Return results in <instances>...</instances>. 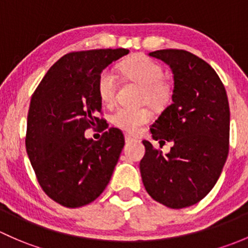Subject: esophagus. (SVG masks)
Listing matches in <instances>:
<instances>
[{"label": "esophagus", "instance_id": "esophagus-1", "mask_svg": "<svg viewBox=\"0 0 248 248\" xmlns=\"http://www.w3.org/2000/svg\"><path fill=\"white\" fill-rule=\"evenodd\" d=\"M124 137H125V142H126V143H130V142L135 141L134 137L130 136V135H127V134H125V135H124Z\"/></svg>", "mask_w": 248, "mask_h": 248}]
</instances>
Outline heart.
<instances>
[{
    "instance_id": "heart-1",
    "label": "heart",
    "mask_w": 248,
    "mask_h": 248,
    "mask_svg": "<svg viewBox=\"0 0 248 248\" xmlns=\"http://www.w3.org/2000/svg\"><path fill=\"white\" fill-rule=\"evenodd\" d=\"M121 70L130 80H134L143 86L142 100L147 101L154 107H161L170 99V89L163 82V69L159 63L145 56H135L122 63ZM116 71L112 68L104 69L98 78V94L101 101L109 105L114 101L117 93ZM111 123L114 126L129 132L136 134L143 124L150 119L148 108H127L118 107L111 114Z\"/></svg>"
}]
</instances>
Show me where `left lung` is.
<instances>
[{"label":"left lung","mask_w":248,"mask_h":248,"mask_svg":"<svg viewBox=\"0 0 248 248\" xmlns=\"http://www.w3.org/2000/svg\"><path fill=\"white\" fill-rule=\"evenodd\" d=\"M149 56L163 61L173 73L172 104L150 127L162 155L149 141L140 162L150 197L172 209L203 200L221 175L229 152V104L218 75L205 61L185 50H157Z\"/></svg>","instance_id":"1"}]
</instances>
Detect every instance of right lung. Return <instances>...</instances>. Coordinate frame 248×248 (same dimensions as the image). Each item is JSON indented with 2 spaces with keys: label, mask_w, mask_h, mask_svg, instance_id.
Returning a JSON list of instances; mask_svg holds the SVG:
<instances>
[{
  "label": "right lung",
  "mask_w": 248,
  "mask_h": 248,
  "mask_svg": "<svg viewBox=\"0 0 248 248\" xmlns=\"http://www.w3.org/2000/svg\"><path fill=\"white\" fill-rule=\"evenodd\" d=\"M126 48L69 52L52 65L31 99L26 150L43 191L58 204L80 208L105 190L124 147L117 127H103L100 140L86 139L99 118L98 78Z\"/></svg>",
  "instance_id": "obj_1"
}]
</instances>
